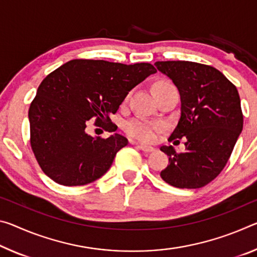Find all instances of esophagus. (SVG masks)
<instances>
[{
    "label": "esophagus",
    "instance_id": "1",
    "mask_svg": "<svg viewBox=\"0 0 257 257\" xmlns=\"http://www.w3.org/2000/svg\"><path fill=\"white\" fill-rule=\"evenodd\" d=\"M130 143H133V142H130ZM138 148L143 151V152H153V151L156 150L154 148H152V146L145 145V144H138Z\"/></svg>",
    "mask_w": 257,
    "mask_h": 257
}]
</instances>
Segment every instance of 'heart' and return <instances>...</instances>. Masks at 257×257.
<instances>
[{
	"instance_id": "heart-1",
	"label": "heart",
	"mask_w": 257,
	"mask_h": 257,
	"mask_svg": "<svg viewBox=\"0 0 257 257\" xmlns=\"http://www.w3.org/2000/svg\"><path fill=\"white\" fill-rule=\"evenodd\" d=\"M172 83L169 81H158L154 83L153 90L157 88L172 87ZM164 129V124L159 123L156 121H150L143 119V117H135L130 120L125 124L124 130L130 137L142 142H154L157 140L158 134Z\"/></svg>"
}]
</instances>
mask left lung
Here are the masks:
<instances>
[{
	"instance_id": "left-lung-1",
	"label": "left lung",
	"mask_w": 257,
	"mask_h": 257,
	"mask_svg": "<svg viewBox=\"0 0 257 257\" xmlns=\"http://www.w3.org/2000/svg\"><path fill=\"white\" fill-rule=\"evenodd\" d=\"M154 65L173 80L181 95V116L168 141L186 140L183 152H176L173 146H161L169 164L160 176L175 187L199 189L222 172L242 130L238 90L222 72L209 65L185 60Z\"/></svg>"
}]
</instances>
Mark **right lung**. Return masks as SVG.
<instances>
[{
    "mask_svg": "<svg viewBox=\"0 0 257 257\" xmlns=\"http://www.w3.org/2000/svg\"><path fill=\"white\" fill-rule=\"evenodd\" d=\"M156 72L150 63L73 59L44 77L28 111L31 148L42 172L65 186L85 185L103 176L128 140L119 134L88 135V120L95 119L96 125L112 123L109 115L128 92ZM106 129L116 130L114 124Z\"/></svg>",
    "mask_w": 257,
    "mask_h": 257,
    "instance_id": "right-lung-1",
    "label": "right lung"
}]
</instances>
